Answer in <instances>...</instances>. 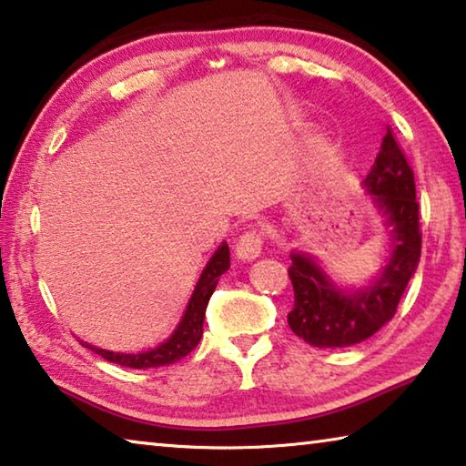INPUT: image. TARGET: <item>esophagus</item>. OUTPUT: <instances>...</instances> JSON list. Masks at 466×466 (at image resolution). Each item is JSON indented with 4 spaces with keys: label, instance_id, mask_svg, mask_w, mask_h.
I'll use <instances>...</instances> for the list:
<instances>
[{
    "label": "esophagus",
    "instance_id": "34e87169",
    "mask_svg": "<svg viewBox=\"0 0 466 466\" xmlns=\"http://www.w3.org/2000/svg\"><path fill=\"white\" fill-rule=\"evenodd\" d=\"M263 250V236L258 230H248L244 232L238 242H236V255L242 261H252V258H257L261 255Z\"/></svg>",
    "mask_w": 466,
    "mask_h": 466
}]
</instances>
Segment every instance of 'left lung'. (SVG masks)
Segmentation results:
<instances>
[{"instance_id":"obj_1","label":"left lung","mask_w":466,"mask_h":466,"mask_svg":"<svg viewBox=\"0 0 466 466\" xmlns=\"http://www.w3.org/2000/svg\"><path fill=\"white\" fill-rule=\"evenodd\" d=\"M364 187L390 228V257L372 286L343 291L310 255H289L288 273L294 286V309L288 314V325L299 339L320 350L356 345L380 330L397 312L421 257L413 170L390 129H386Z\"/></svg>"}]
</instances>
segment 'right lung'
I'll use <instances>...</instances> for the list:
<instances>
[{"label":"right lung","instance_id":"right-lung-1","mask_svg":"<svg viewBox=\"0 0 466 466\" xmlns=\"http://www.w3.org/2000/svg\"><path fill=\"white\" fill-rule=\"evenodd\" d=\"M228 269H230V248H228L226 242H222V247L216 250V255L209 258L208 265H205V269L201 273L199 281H197L193 296L188 299L187 310L183 314V319H180L178 327L175 329V333H172L164 343L154 347V350H147L141 353H116V351L100 350V347H94L86 341H80V343L84 347H88V350H92L94 353H98V356L105 358L106 361H113V364H119L125 368L146 370V368H160V366L175 364V361L188 356V353L197 347V343L201 341L205 309H208L209 298L218 286L219 275L226 273Z\"/></svg>","mask_w":466,"mask_h":466}]
</instances>
